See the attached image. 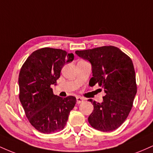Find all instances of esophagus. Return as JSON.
<instances>
[{"instance_id":"34e87169","label":"esophagus","mask_w":153,"mask_h":153,"mask_svg":"<svg viewBox=\"0 0 153 153\" xmlns=\"http://www.w3.org/2000/svg\"><path fill=\"white\" fill-rule=\"evenodd\" d=\"M76 101H77V103H78V104H80V103L83 102V99L81 97H79V96H78V97L76 98Z\"/></svg>"}]
</instances>
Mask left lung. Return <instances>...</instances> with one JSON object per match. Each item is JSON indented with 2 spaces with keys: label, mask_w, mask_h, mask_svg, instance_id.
Listing matches in <instances>:
<instances>
[{
  "label": "left lung",
  "mask_w": 153,
  "mask_h": 153,
  "mask_svg": "<svg viewBox=\"0 0 153 153\" xmlns=\"http://www.w3.org/2000/svg\"><path fill=\"white\" fill-rule=\"evenodd\" d=\"M75 53L92 65L93 77L89 85L97 84L106 94L102 103L89 100L94 105V110L88 119L89 124L101 131L115 130L127 118L137 94L132 61L114 46L77 50Z\"/></svg>",
  "instance_id": "1"
}]
</instances>
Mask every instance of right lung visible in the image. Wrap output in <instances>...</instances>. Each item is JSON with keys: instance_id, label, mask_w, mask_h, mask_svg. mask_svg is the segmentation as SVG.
<instances>
[{"instance_id": "right-lung-1", "label": "right lung", "mask_w": 153, "mask_h": 153, "mask_svg": "<svg viewBox=\"0 0 153 153\" xmlns=\"http://www.w3.org/2000/svg\"><path fill=\"white\" fill-rule=\"evenodd\" d=\"M73 59V53L45 47L33 52L21 68L19 99L28 120L40 132L62 130L76 103L74 96L62 99L51 88L56 85L62 67Z\"/></svg>"}]
</instances>
